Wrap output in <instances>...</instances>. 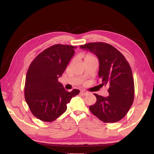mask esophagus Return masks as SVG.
<instances>
[{
    "label": "esophagus",
    "instance_id": "esophagus-1",
    "mask_svg": "<svg viewBox=\"0 0 154 154\" xmlns=\"http://www.w3.org/2000/svg\"><path fill=\"white\" fill-rule=\"evenodd\" d=\"M81 93H82L83 95H88V94H89V93L88 92V91H85V90H81Z\"/></svg>",
    "mask_w": 154,
    "mask_h": 154
}]
</instances>
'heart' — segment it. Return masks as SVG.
I'll return each mask as SVG.
<instances>
[{
    "mask_svg": "<svg viewBox=\"0 0 154 154\" xmlns=\"http://www.w3.org/2000/svg\"><path fill=\"white\" fill-rule=\"evenodd\" d=\"M94 56H93L92 55H91V54H87L85 56V60H88V59H89V58H91V57H93Z\"/></svg>",
    "mask_w": 154,
    "mask_h": 154,
    "instance_id": "1",
    "label": "heart"
}]
</instances>
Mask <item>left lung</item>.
<instances>
[{"label": "left lung", "instance_id": "1", "mask_svg": "<svg viewBox=\"0 0 154 154\" xmlns=\"http://www.w3.org/2000/svg\"><path fill=\"white\" fill-rule=\"evenodd\" d=\"M80 48L99 58L100 85L109 87L106 97L94 94L97 101L89 106L91 112L104 122H118L126 116L134 99V83L129 63L116 48L104 42H91Z\"/></svg>", "mask_w": 154, "mask_h": 154}]
</instances>
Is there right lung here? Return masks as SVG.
<instances>
[{
  "mask_svg": "<svg viewBox=\"0 0 154 154\" xmlns=\"http://www.w3.org/2000/svg\"><path fill=\"white\" fill-rule=\"evenodd\" d=\"M77 47L55 44L38 54L29 66L24 97L31 112L44 122H52L67 110V104L79 90H65L58 81Z\"/></svg>",
  "mask_w": 154,
  "mask_h": 154,
  "instance_id": "obj_1",
  "label": "right lung"
}]
</instances>
